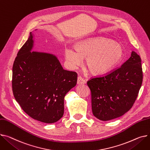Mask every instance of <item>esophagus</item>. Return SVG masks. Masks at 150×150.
<instances>
[{"label": "esophagus", "mask_w": 150, "mask_h": 150, "mask_svg": "<svg viewBox=\"0 0 150 150\" xmlns=\"http://www.w3.org/2000/svg\"><path fill=\"white\" fill-rule=\"evenodd\" d=\"M77 84H78V85L86 84V81L84 80V79L82 77L78 76V80H77Z\"/></svg>", "instance_id": "esophagus-1"}]
</instances>
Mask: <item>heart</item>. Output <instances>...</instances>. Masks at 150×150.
<instances>
[{"mask_svg": "<svg viewBox=\"0 0 150 150\" xmlns=\"http://www.w3.org/2000/svg\"><path fill=\"white\" fill-rule=\"evenodd\" d=\"M124 51L121 45L105 37L89 38L78 42L75 49L66 47L65 58L72 69L86 59V66L92 75L100 76L110 72L122 61Z\"/></svg>", "mask_w": 150, "mask_h": 150, "instance_id": "heart-1", "label": "heart"}]
</instances>
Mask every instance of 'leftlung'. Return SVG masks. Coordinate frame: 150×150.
Here are the masks:
<instances>
[{
  "instance_id": "obj_1",
  "label": "left lung",
  "mask_w": 150,
  "mask_h": 150,
  "mask_svg": "<svg viewBox=\"0 0 150 150\" xmlns=\"http://www.w3.org/2000/svg\"><path fill=\"white\" fill-rule=\"evenodd\" d=\"M142 78L141 57L132 51L120 67L105 76L89 80L87 84L91 91L93 115L103 121L124 115L134 103Z\"/></svg>"
}]
</instances>
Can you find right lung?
Segmentation results:
<instances>
[{
    "instance_id": "add662e5",
    "label": "right lung",
    "mask_w": 150,
    "mask_h": 150,
    "mask_svg": "<svg viewBox=\"0 0 150 150\" xmlns=\"http://www.w3.org/2000/svg\"><path fill=\"white\" fill-rule=\"evenodd\" d=\"M33 32L30 33L13 64V95L30 117L52 124L63 117L64 96L76 86L77 74L63 69L55 55L33 51Z\"/></svg>"
}]
</instances>
